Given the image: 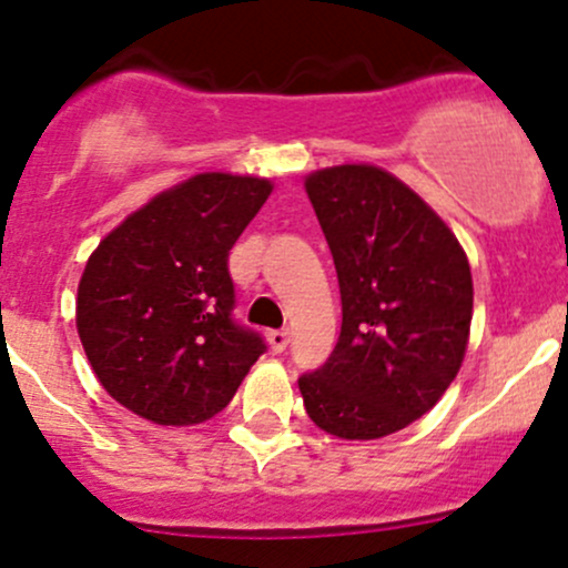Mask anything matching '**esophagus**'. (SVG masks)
Listing matches in <instances>:
<instances>
[{"instance_id": "34e87169", "label": "esophagus", "mask_w": 568, "mask_h": 568, "mask_svg": "<svg viewBox=\"0 0 568 568\" xmlns=\"http://www.w3.org/2000/svg\"><path fill=\"white\" fill-rule=\"evenodd\" d=\"M266 339H268V348H272L274 354H283L291 343V334H288V329H272V332H266Z\"/></svg>"}]
</instances>
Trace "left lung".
<instances>
[{"mask_svg":"<svg viewBox=\"0 0 568 568\" xmlns=\"http://www.w3.org/2000/svg\"><path fill=\"white\" fill-rule=\"evenodd\" d=\"M304 187L343 302L332 356L300 378L304 408L337 438H384L455 381L474 315L468 258L444 220L375 165L315 171Z\"/></svg>","mask_w":568,"mask_h":568,"instance_id":"obj_1","label":"left lung"}]
</instances>
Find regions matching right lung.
Here are the masks:
<instances>
[{"label":"right lung","instance_id":"add662e5","mask_svg":"<svg viewBox=\"0 0 568 568\" xmlns=\"http://www.w3.org/2000/svg\"><path fill=\"white\" fill-rule=\"evenodd\" d=\"M268 193L258 176L199 174L89 255L75 326L94 375L124 408L154 425H199L264 354V337L234 318L229 253Z\"/></svg>","mask_w":568,"mask_h":568}]
</instances>
